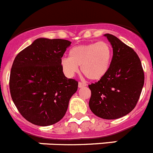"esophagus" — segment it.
Masks as SVG:
<instances>
[{"label": "esophagus", "mask_w": 153, "mask_h": 153, "mask_svg": "<svg viewBox=\"0 0 153 153\" xmlns=\"http://www.w3.org/2000/svg\"><path fill=\"white\" fill-rule=\"evenodd\" d=\"M86 84L84 83V82H78V87L79 88H83V87H85Z\"/></svg>", "instance_id": "esophagus-1"}]
</instances>
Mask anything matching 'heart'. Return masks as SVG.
Segmentation results:
<instances>
[{
	"instance_id": "b5f03b06",
	"label": "heart",
	"mask_w": 153,
	"mask_h": 153,
	"mask_svg": "<svg viewBox=\"0 0 153 153\" xmlns=\"http://www.w3.org/2000/svg\"><path fill=\"white\" fill-rule=\"evenodd\" d=\"M112 58V48L108 42L100 41L77 45L69 51V57L61 59L65 75L71 78L81 71L91 80H99L107 74Z\"/></svg>"
}]
</instances>
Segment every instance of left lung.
<instances>
[{
    "label": "left lung",
    "mask_w": 153,
    "mask_h": 153,
    "mask_svg": "<svg viewBox=\"0 0 153 153\" xmlns=\"http://www.w3.org/2000/svg\"><path fill=\"white\" fill-rule=\"evenodd\" d=\"M113 48L108 72L89 85V108L97 116L115 119L134 109L144 85V71L138 54L132 48L110 34H105Z\"/></svg>",
    "instance_id": "obj_1"
}]
</instances>
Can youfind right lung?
<instances>
[{
	"label": "right lung",
	"mask_w": 153,
	"mask_h": 153,
	"mask_svg": "<svg viewBox=\"0 0 153 153\" xmlns=\"http://www.w3.org/2000/svg\"><path fill=\"white\" fill-rule=\"evenodd\" d=\"M71 42L38 38L14 58L9 87L14 105L30 123L47 126L65 115L78 82L66 78L61 59Z\"/></svg>",
	"instance_id": "right-lung-1"
}]
</instances>
